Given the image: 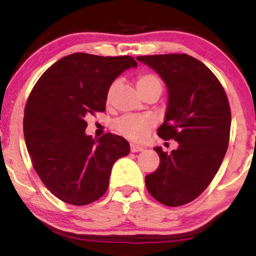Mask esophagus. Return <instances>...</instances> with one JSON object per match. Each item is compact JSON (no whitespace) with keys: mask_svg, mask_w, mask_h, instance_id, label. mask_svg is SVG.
Returning <instances> with one entry per match:
<instances>
[{"mask_svg":"<svg viewBox=\"0 0 256 256\" xmlns=\"http://www.w3.org/2000/svg\"><path fill=\"white\" fill-rule=\"evenodd\" d=\"M143 152L142 146L131 144V152Z\"/></svg>","mask_w":256,"mask_h":256,"instance_id":"1","label":"esophagus"}]
</instances>
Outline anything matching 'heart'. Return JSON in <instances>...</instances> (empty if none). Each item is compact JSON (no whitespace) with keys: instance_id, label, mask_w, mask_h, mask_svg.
Wrapping results in <instances>:
<instances>
[{"instance_id":"heart-1","label":"heart","mask_w":256,"mask_h":256,"mask_svg":"<svg viewBox=\"0 0 256 256\" xmlns=\"http://www.w3.org/2000/svg\"><path fill=\"white\" fill-rule=\"evenodd\" d=\"M116 86V83L112 84L110 86V89H108V98H110ZM152 86H161L160 79L156 76L146 73V74H140L138 77L137 88L140 92ZM154 119L148 116H124L113 122V128L118 134L126 137L128 140H134V142H140L148 134L149 130L154 126Z\"/></svg>"}]
</instances>
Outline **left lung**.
<instances>
[{
  "label": "left lung",
  "mask_w": 256,
  "mask_h": 256,
  "mask_svg": "<svg viewBox=\"0 0 256 256\" xmlns=\"http://www.w3.org/2000/svg\"><path fill=\"white\" fill-rule=\"evenodd\" d=\"M136 58L165 82L168 101L158 134L179 144L170 154L155 146L160 165L146 177V189L165 206L189 204L210 185L228 150L231 128L228 96L213 72L189 55Z\"/></svg>",
  "instance_id": "1"
}]
</instances>
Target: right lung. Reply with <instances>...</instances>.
Here are the masks:
<instances>
[{
  "mask_svg": "<svg viewBox=\"0 0 256 256\" xmlns=\"http://www.w3.org/2000/svg\"><path fill=\"white\" fill-rule=\"evenodd\" d=\"M131 67L137 62L128 55L74 52L49 67L28 96L26 148L40 180L66 204L85 206L104 196L114 162L130 152L122 136H88L85 116L104 112L112 83Z\"/></svg>",
  "mask_w": 256,
  "mask_h": 256,
  "instance_id": "1",
  "label": "right lung"
}]
</instances>
